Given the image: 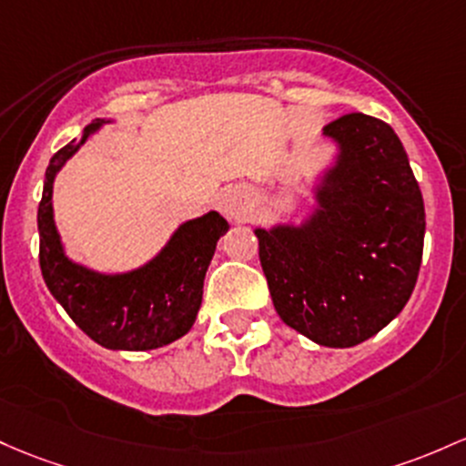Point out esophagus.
<instances>
[{"label":"esophagus","instance_id":"1","mask_svg":"<svg viewBox=\"0 0 466 466\" xmlns=\"http://www.w3.org/2000/svg\"><path fill=\"white\" fill-rule=\"evenodd\" d=\"M218 208H221L225 217L243 218L249 209V194L241 187H228L218 198Z\"/></svg>","mask_w":466,"mask_h":466}]
</instances>
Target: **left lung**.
<instances>
[{"mask_svg":"<svg viewBox=\"0 0 466 466\" xmlns=\"http://www.w3.org/2000/svg\"><path fill=\"white\" fill-rule=\"evenodd\" d=\"M340 146L303 228L257 229L258 258L285 325L354 347L391 323L416 288L424 203L391 126L350 112L323 127Z\"/></svg>","mask_w":466,"mask_h":466,"instance_id":"1","label":"left lung"}]
</instances>
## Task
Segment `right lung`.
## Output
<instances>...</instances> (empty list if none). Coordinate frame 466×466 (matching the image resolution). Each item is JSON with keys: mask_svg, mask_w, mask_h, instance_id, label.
<instances>
[{"mask_svg": "<svg viewBox=\"0 0 466 466\" xmlns=\"http://www.w3.org/2000/svg\"><path fill=\"white\" fill-rule=\"evenodd\" d=\"M101 126L92 121L50 158L39 203V265L50 294L84 334L108 350L146 351L190 331L201 308L203 279L228 221L217 212L183 223L158 257L130 274L106 276L75 265L61 249L53 221L55 175Z\"/></svg>", "mask_w": 466, "mask_h": 466, "instance_id": "1", "label": "right lung"}]
</instances>
